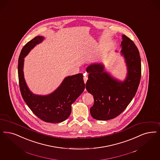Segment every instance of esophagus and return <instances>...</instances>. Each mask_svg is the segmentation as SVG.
<instances>
[{"label":"esophagus","instance_id":"34e87169","mask_svg":"<svg viewBox=\"0 0 160 160\" xmlns=\"http://www.w3.org/2000/svg\"><path fill=\"white\" fill-rule=\"evenodd\" d=\"M88 79V76H86V74H84V77H83V80H84V83H86V82H87Z\"/></svg>","mask_w":160,"mask_h":160}]
</instances>
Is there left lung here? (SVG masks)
<instances>
[{
  "instance_id": "obj_1",
  "label": "left lung",
  "mask_w": 160,
  "mask_h": 160,
  "mask_svg": "<svg viewBox=\"0 0 160 160\" xmlns=\"http://www.w3.org/2000/svg\"><path fill=\"white\" fill-rule=\"evenodd\" d=\"M122 37L121 52L128 71L125 81L119 82L111 77L104 71L102 64H91L86 69L89 76L86 88L94 98L90 112L96 120H108L120 115L135 96L140 83L139 52L130 38L124 34Z\"/></svg>"
}]
</instances>
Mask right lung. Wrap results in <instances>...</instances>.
<instances>
[{"mask_svg":"<svg viewBox=\"0 0 160 160\" xmlns=\"http://www.w3.org/2000/svg\"><path fill=\"white\" fill-rule=\"evenodd\" d=\"M43 39L42 36L35 37L21 50L18 65L19 89L24 101L38 118L43 122L58 123L64 122L70 116L71 104L82 93L85 84L83 74L79 73L66 77L57 89L49 95H36L30 91L24 78V58Z\"/></svg>","mask_w":160,"mask_h":160,"instance_id":"1","label":"right lung"}]
</instances>
